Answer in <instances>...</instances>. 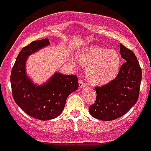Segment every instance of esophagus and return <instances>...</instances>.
<instances>
[{
  "instance_id": "34e87169",
  "label": "esophagus",
  "mask_w": 151,
  "mask_h": 151,
  "mask_svg": "<svg viewBox=\"0 0 151 151\" xmlns=\"http://www.w3.org/2000/svg\"><path fill=\"white\" fill-rule=\"evenodd\" d=\"M78 85H79V88H82L86 85V83L83 81L82 79H79V81H78Z\"/></svg>"
}]
</instances>
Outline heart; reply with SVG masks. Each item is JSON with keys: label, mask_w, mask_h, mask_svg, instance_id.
Segmentation results:
<instances>
[{"label": "heart", "mask_w": 151, "mask_h": 151, "mask_svg": "<svg viewBox=\"0 0 151 151\" xmlns=\"http://www.w3.org/2000/svg\"><path fill=\"white\" fill-rule=\"evenodd\" d=\"M78 60L86 68V76L92 85H101L116 76L121 65V58L114 50L100 46L86 48L78 55Z\"/></svg>", "instance_id": "obj_1"}]
</instances>
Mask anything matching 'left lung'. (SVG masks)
Masks as SVG:
<instances>
[{
  "instance_id": "left-lung-1",
  "label": "left lung",
  "mask_w": 151,
  "mask_h": 151,
  "mask_svg": "<svg viewBox=\"0 0 151 151\" xmlns=\"http://www.w3.org/2000/svg\"><path fill=\"white\" fill-rule=\"evenodd\" d=\"M121 56L125 60L114 79L96 87L95 103L89 111L95 118L113 121L125 114L139 99L142 81V69L135 54L123 44L120 45Z\"/></svg>"
}]
</instances>
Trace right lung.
Listing matches in <instances>:
<instances>
[{
    "mask_svg": "<svg viewBox=\"0 0 151 151\" xmlns=\"http://www.w3.org/2000/svg\"><path fill=\"white\" fill-rule=\"evenodd\" d=\"M50 43L48 39L33 41L22 48L11 71L12 97L27 114L40 121H47L60 115L66 98L78 88L76 75L55 73L46 84L34 85L26 76L25 61L31 55Z\"/></svg>",
    "mask_w": 151,
    "mask_h": 151,
    "instance_id": "add662e5",
    "label": "right lung"
}]
</instances>
